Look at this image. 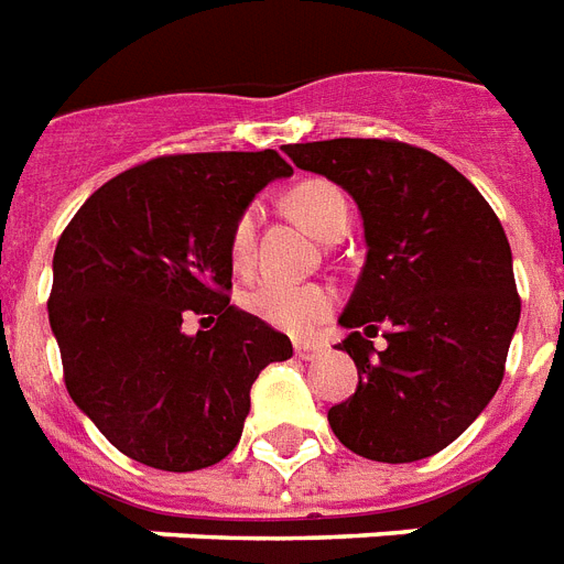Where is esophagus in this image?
Listing matches in <instances>:
<instances>
[{
	"label": "esophagus",
	"instance_id": "34e87169",
	"mask_svg": "<svg viewBox=\"0 0 564 564\" xmlns=\"http://www.w3.org/2000/svg\"><path fill=\"white\" fill-rule=\"evenodd\" d=\"M318 354H322V345L295 343V357H299V360H316Z\"/></svg>",
	"mask_w": 564,
	"mask_h": 564
}]
</instances>
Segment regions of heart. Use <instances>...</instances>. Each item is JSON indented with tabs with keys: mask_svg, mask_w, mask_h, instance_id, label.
Here are the masks:
<instances>
[{
	"mask_svg": "<svg viewBox=\"0 0 564 564\" xmlns=\"http://www.w3.org/2000/svg\"><path fill=\"white\" fill-rule=\"evenodd\" d=\"M286 207L295 219L316 234L318 239L330 242L348 230V198L336 184L322 178L301 181L286 193ZM254 234L257 210L242 207L228 234V257L237 272H248L254 263ZM242 307L251 316L263 318L265 325L286 330V334H310L316 330L334 310V292L318 283H281L260 281L242 292Z\"/></svg>",
	"mask_w": 564,
	"mask_h": 564,
	"instance_id": "b5f03b06",
	"label": "heart"
}]
</instances>
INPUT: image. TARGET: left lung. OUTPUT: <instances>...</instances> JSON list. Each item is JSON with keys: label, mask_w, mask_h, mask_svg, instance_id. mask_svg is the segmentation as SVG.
<instances>
[{"label": "left lung", "mask_w": 564, "mask_h": 564, "mask_svg": "<svg viewBox=\"0 0 564 564\" xmlns=\"http://www.w3.org/2000/svg\"><path fill=\"white\" fill-rule=\"evenodd\" d=\"M283 152L348 189L369 246L339 316L351 334L336 348L351 354L360 383L327 410L336 438L375 463L438 454L507 371L521 299L503 225L463 172L419 145L339 137Z\"/></svg>", "instance_id": "left-lung-1"}]
</instances>
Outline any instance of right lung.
I'll use <instances>...</instances> for the list:
<instances>
[{
    "label": "right lung",
    "mask_w": 564,
    "mask_h": 564,
    "mask_svg": "<svg viewBox=\"0 0 564 564\" xmlns=\"http://www.w3.org/2000/svg\"><path fill=\"white\" fill-rule=\"evenodd\" d=\"M286 175L274 149L163 154L101 184L57 239L48 325L66 392L137 463L225 459L257 375L292 357L290 336L228 299L230 225ZM189 315L212 330L184 335Z\"/></svg>",
    "instance_id": "add662e5"
}]
</instances>
